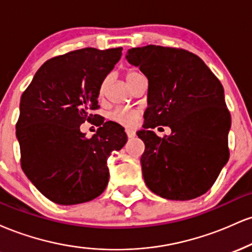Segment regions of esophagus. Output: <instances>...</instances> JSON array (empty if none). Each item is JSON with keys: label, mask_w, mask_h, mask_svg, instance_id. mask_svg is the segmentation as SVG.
Here are the masks:
<instances>
[{"label": "esophagus", "mask_w": 252, "mask_h": 252, "mask_svg": "<svg viewBox=\"0 0 252 252\" xmlns=\"http://www.w3.org/2000/svg\"><path fill=\"white\" fill-rule=\"evenodd\" d=\"M126 134L129 138H132V137H135V136H136V131H135V130H131V129H126Z\"/></svg>", "instance_id": "1"}]
</instances>
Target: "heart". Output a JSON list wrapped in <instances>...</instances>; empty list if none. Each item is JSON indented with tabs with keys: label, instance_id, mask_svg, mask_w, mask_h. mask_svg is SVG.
<instances>
[{
	"label": "heart",
	"instance_id": "1",
	"mask_svg": "<svg viewBox=\"0 0 252 252\" xmlns=\"http://www.w3.org/2000/svg\"><path fill=\"white\" fill-rule=\"evenodd\" d=\"M143 77L140 71L135 70V68H129L126 72V79L130 86H134V84L137 82L138 78ZM106 85H108V79H104L99 86V96H103L105 94ZM138 117H140V112L137 110L130 109V108H117L110 114V120L112 122L120 124L123 126H134L137 123Z\"/></svg>",
	"mask_w": 252,
	"mask_h": 252
}]
</instances>
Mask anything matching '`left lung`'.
<instances>
[{"label":"left lung","mask_w":252,"mask_h":252,"mask_svg":"<svg viewBox=\"0 0 252 252\" xmlns=\"http://www.w3.org/2000/svg\"><path fill=\"white\" fill-rule=\"evenodd\" d=\"M126 59L148 78V108L137 136L148 189L169 200H190L213 186L230 156L231 115L221 83L195 54L148 45L130 48ZM168 125L158 138L150 130Z\"/></svg>","instance_id":"1"}]
</instances>
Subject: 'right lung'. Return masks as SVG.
<instances>
[{
    "label": "right lung",
    "mask_w": 252,
    "mask_h": 252,
    "mask_svg": "<svg viewBox=\"0 0 252 252\" xmlns=\"http://www.w3.org/2000/svg\"><path fill=\"white\" fill-rule=\"evenodd\" d=\"M121 56L122 47H86L54 57L22 94L16 123L21 168L56 204H82L102 194L109 182L106 160L126 143L123 126L111 121L90 138L80 131V124L98 117L91 110L99 108V86Z\"/></svg>",
    "instance_id": "1"
}]
</instances>
